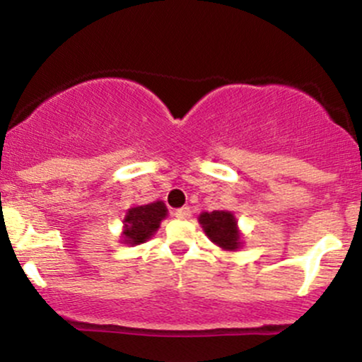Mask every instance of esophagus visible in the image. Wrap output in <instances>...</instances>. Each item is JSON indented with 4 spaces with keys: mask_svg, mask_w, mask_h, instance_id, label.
<instances>
[{
    "mask_svg": "<svg viewBox=\"0 0 362 362\" xmlns=\"http://www.w3.org/2000/svg\"><path fill=\"white\" fill-rule=\"evenodd\" d=\"M190 214H192V211H190L189 206H184V207H180V209L175 211V216L178 219H189Z\"/></svg>",
    "mask_w": 362,
    "mask_h": 362,
    "instance_id": "1",
    "label": "esophagus"
}]
</instances>
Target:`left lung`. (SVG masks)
Wrapping results in <instances>:
<instances>
[{"label":"left lung","mask_w":362,"mask_h":362,"mask_svg":"<svg viewBox=\"0 0 362 362\" xmlns=\"http://www.w3.org/2000/svg\"><path fill=\"white\" fill-rule=\"evenodd\" d=\"M199 223L204 228L206 235L211 242L224 250H235L240 247V233L236 230V221L230 211H213V213H202Z\"/></svg>","instance_id":"left-lung-1"}]
</instances>
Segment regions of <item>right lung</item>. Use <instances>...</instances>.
<instances>
[{"label":"right lung","mask_w":362,"mask_h":362,"mask_svg":"<svg viewBox=\"0 0 362 362\" xmlns=\"http://www.w3.org/2000/svg\"><path fill=\"white\" fill-rule=\"evenodd\" d=\"M165 216H167V207L160 201L129 209L126 219H124V223H126V230H124L126 242L131 245L146 242L149 236L158 230L160 221Z\"/></svg>","instance_id":"right-lung-1"}]
</instances>
